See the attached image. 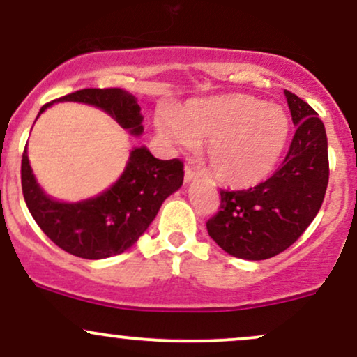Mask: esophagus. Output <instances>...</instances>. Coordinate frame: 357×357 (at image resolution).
Wrapping results in <instances>:
<instances>
[{"label":"esophagus","instance_id":"esophagus-1","mask_svg":"<svg viewBox=\"0 0 357 357\" xmlns=\"http://www.w3.org/2000/svg\"><path fill=\"white\" fill-rule=\"evenodd\" d=\"M197 172L192 169L190 165H185V182H190V180H194L197 177Z\"/></svg>","mask_w":357,"mask_h":357}]
</instances>
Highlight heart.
Here are the masks:
<instances>
[{
	"label": "heart",
	"instance_id": "obj_1",
	"mask_svg": "<svg viewBox=\"0 0 357 357\" xmlns=\"http://www.w3.org/2000/svg\"><path fill=\"white\" fill-rule=\"evenodd\" d=\"M157 130L170 144L190 146L205 140V157L217 178L232 188H249L271 175L289 132L279 105L249 95L213 96L162 113Z\"/></svg>",
	"mask_w": 357,
	"mask_h": 357
}]
</instances>
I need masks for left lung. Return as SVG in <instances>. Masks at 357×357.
Masks as SVG:
<instances>
[{"instance_id": "8db88e82", "label": "left lung", "mask_w": 357, "mask_h": 357, "mask_svg": "<svg viewBox=\"0 0 357 357\" xmlns=\"http://www.w3.org/2000/svg\"><path fill=\"white\" fill-rule=\"evenodd\" d=\"M296 133L275 174L247 190H220L208 236L225 252L264 261L291 247L319 212L329 182L328 137L311 105L284 90Z\"/></svg>"}]
</instances>
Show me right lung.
Segmentation results:
<instances>
[{
    "instance_id": "right-lung-1",
    "label": "right lung",
    "mask_w": 357,
    "mask_h": 357,
    "mask_svg": "<svg viewBox=\"0 0 357 357\" xmlns=\"http://www.w3.org/2000/svg\"><path fill=\"white\" fill-rule=\"evenodd\" d=\"M54 102H79L102 108L133 135L144 132L135 96L121 88H83ZM183 183V162L158 160L145 146L133 149L121 177L107 192L82 202L50 199L36 183L26 146L21 158V188L28 211L40 229L65 252L82 259L121 254L138 241L170 194Z\"/></svg>"
}]
</instances>
